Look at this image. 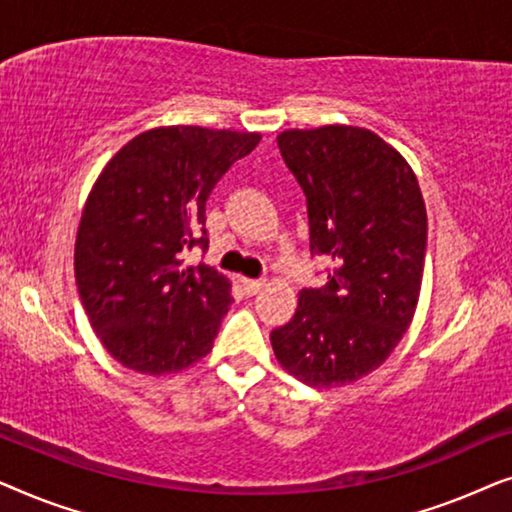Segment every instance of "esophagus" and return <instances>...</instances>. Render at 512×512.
Returning a JSON list of instances; mask_svg holds the SVG:
<instances>
[{
    "mask_svg": "<svg viewBox=\"0 0 512 512\" xmlns=\"http://www.w3.org/2000/svg\"><path fill=\"white\" fill-rule=\"evenodd\" d=\"M265 286V279H242V289L247 296H256Z\"/></svg>",
    "mask_w": 512,
    "mask_h": 512,
    "instance_id": "obj_1",
    "label": "esophagus"
}]
</instances>
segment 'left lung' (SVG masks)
I'll return each instance as SVG.
<instances>
[{"instance_id": "left-lung-1", "label": "left lung", "mask_w": 512, "mask_h": 512, "mask_svg": "<svg viewBox=\"0 0 512 512\" xmlns=\"http://www.w3.org/2000/svg\"><path fill=\"white\" fill-rule=\"evenodd\" d=\"M303 188L310 254L331 263L270 333L284 370L310 387H342L382 366L408 331L422 286L426 207L415 172L363 128L324 125L277 137Z\"/></svg>"}]
</instances>
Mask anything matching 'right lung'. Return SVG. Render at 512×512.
<instances>
[{"mask_svg": "<svg viewBox=\"0 0 512 512\" xmlns=\"http://www.w3.org/2000/svg\"><path fill=\"white\" fill-rule=\"evenodd\" d=\"M258 142V132L156 128L95 181L76 235V286L97 338L125 368L177 373L212 349L230 284L207 263L184 268L181 254L207 251L209 193Z\"/></svg>", "mask_w": 512, "mask_h": 512, "instance_id": "obj_1", "label": "right lung"}]
</instances>
